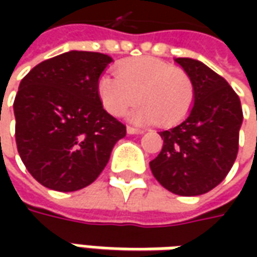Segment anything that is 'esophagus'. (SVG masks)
I'll use <instances>...</instances> for the list:
<instances>
[{
	"mask_svg": "<svg viewBox=\"0 0 257 257\" xmlns=\"http://www.w3.org/2000/svg\"><path fill=\"white\" fill-rule=\"evenodd\" d=\"M127 133L128 134H143L144 130H142V128H134V127H127Z\"/></svg>",
	"mask_w": 257,
	"mask_h": 257,
	"instance_id": "1",
	"label": "esophagus"
}]
</instances>
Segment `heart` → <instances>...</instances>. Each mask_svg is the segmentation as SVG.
<instances>
[{
  "mask_svg": "<svg viewBox=\"0 0 257 257\" xmlns=\"http://www.w3.org/2000/svg\"><path fill=\"white\" fill-rule=\"evenodd\" d=\"M117 77H100L97 91L104 108L114 117L127 113L137 100L143 103L132 114L134 123L162 120L174 123L184 117L193 103V84L180 68L154 57L130 58L117 65Z\"/></svg>",
  "mask_w": 257,
  "mask_h": 257,
  "instance_id": "obj_1",
  "label": "heart"
}]
</instances>
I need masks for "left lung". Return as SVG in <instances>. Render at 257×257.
Masks as SVG:
<instances>
[{"mask_svg": "<svg viewBox=\"0 0 257 257\" xmlns=\"http://www.w3.org/2000/svg\"><path fill=\"white\" fill-rule=\"evenodd\" d=\"M174 61L192 81L193 105L182 123L159 133L163 149L150 169L169 192L200 196L223 182L236 160L242 105L229 83L202 61Z\"/></svg>", "mask_w": 257, "mask_h": 257, "instance_id": "1", "label": "left lung"}]
</instances>
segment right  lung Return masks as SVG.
<instances>
[{
    "label": "right lung",
    "mask_w": 257,
    "mask_h": 257,
    "mask_svg": "<svg viewBox=\"0 0 257 257\" xmlns=\"http://www.w3.org/2000/svg\"><path fill=\"white\" fill-rule=\"evenodd\" d=\"M110 55L68 51L21 80L14 100L15 142L27 170L57 192H75L100 176L125 125L103 108L98 80Z\"/></svg>",
    "instance_id": "add662e5"
}]
</instances>
